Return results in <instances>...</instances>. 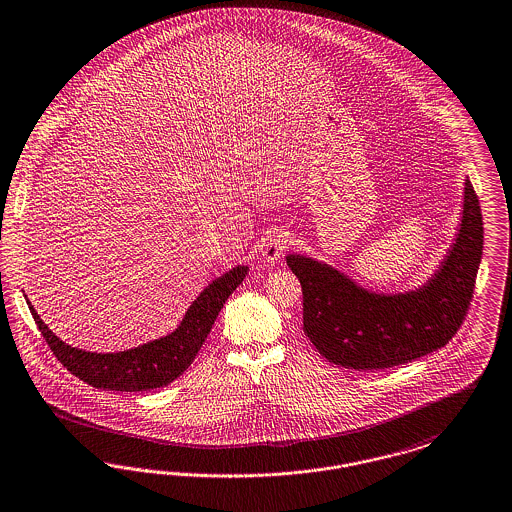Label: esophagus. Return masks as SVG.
I'll list each match as a JSON object with an SVG mask.
<instances>
[{"mask_svg": "<svg viewBox=\"0 0 512 512\" xmlns=\"http://www.w3.org/2000/svg\"><path fill=\"white\" fill-rule=\"evenodd\" d=\"M291 246V234L286 230H276L274 234L268 236L265 246H263V259L268 263H276L287 249Z\"/></svg>", "mask_w": 512, "mask_h": 512, "instance_id": "34e87169", "label": "esophagus"}]
</instances>
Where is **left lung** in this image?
Returning a JSON list of instances; mask_svg holds the SVG:
<instances>
[{"instance_id": "1", "label": "left lung", "mask_w": 512, "mask_h": 512, "mask_svg": "<svg viewBox=\"0 0 512 512\" xmlns=\"http://www.w3.org/2000/svg\"><path fill=\"white\" fill-rule=\"evenodd\" d=\"M484 223L471 181L463 223L448 259L427 286L408 295H375L331 266L289 255L303 289V329L331 364L358 371L408 364L448 345L459 331L476 286Z\"/></svg>"}]
</instances>
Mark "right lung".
Wrapping results in <instances>:
<instances>
[{
  "instance_id": "right-lung-1",
  "label": "right lung",
  "mask_w": 512,
  "mask_h": 512,
  "mask_svg": "<svg viewBox=\"0 0 512 512\" xmlns=\"http://www.w3.org/2000/svg\"><path fill=\"white\" fill-rule=\"evenodd\" d=\"M246 274L247 266H236L205 287L171 335L116 354H95L68 347L41 322L32 305L30 312L55 358L83 383L95 389L122 392L160 389L183 375L194 362L228 295L242 284Z\"/></svg>"
}]
</instances>
